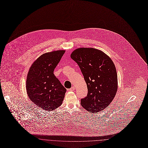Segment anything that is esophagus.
Returning <instances> with one entry per match:
<instances>
[{
  "mask_svg": "<svg viewBox=\"0 0 148 148\" xmlns=\"http://www.w3.org/2000/svg\"><path fill=\"white\" fill-rule=\"evenodd\" d=\"M74 90H75V87L72 86L71 88H69V89L68 90H69V91H71V92H72V91H74Z\"/></svg>",
  "mask_w": 148,
  "mask_h": 148,
  "instance_id": "1",
  "label": "esophagus"
}]
</instances>
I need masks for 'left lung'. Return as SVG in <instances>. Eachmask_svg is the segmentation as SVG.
<instances>
[{"mask_svg":"<svg viewBox=\"0 0 148 148\" xmlns=\"http://www.w3.org/2000/svg\"><path fill=\"white\" fill-rule=\"evenodd\" d=\"M71 57L80 67L87 87V96L81 99L82 106L92 113L107 107L118 89L116 71L111 59L93 48H77Z\"/></svg>","mask_w":148,"mask_h":148,"instance_id":"obj_1","label":"left lung"}]
</instances>
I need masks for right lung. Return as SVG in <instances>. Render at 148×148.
<instances>
[{"mask_svg":"<svg viewBox=\"0 0 148 148\" xmlns=\"http://www.w3.org/2000/svg\"><path fill=\"white\" fill-rule=\"evenodd\" d=\"M65 50L43 53L29 68L26 79L28 97L36 105L45 110H53L60 107L66 92L53 74Z\"/></svg>","mask_w":148,"mask_h":148,"instance_id":"right-lung-1","label":"right lung"}]
</instances>
